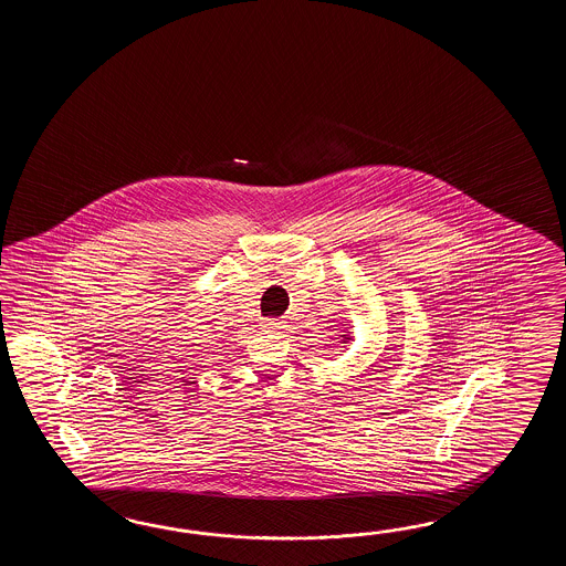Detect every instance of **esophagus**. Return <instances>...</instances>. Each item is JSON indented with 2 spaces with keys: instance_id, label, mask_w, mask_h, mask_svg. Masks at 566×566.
<instances>
[{
  "instance_id": "34e87169",
  "label": "esophagus",
  "mask_w": 566,
  "mask_h": 566,
  "mask_svg": "<svg viewBox=\"0 0 566 566\" xmlns=\"http://www.w3.org/2000/svg\"><path fill=\"white\" fill-rule=\"evenodd\" d=\"M263 327H265L266 332H281L285 325H283L281 319H273V317H271V319L263 322Z\"/></svg>"
}]
</instances>
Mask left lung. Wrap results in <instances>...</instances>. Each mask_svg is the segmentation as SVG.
Listing matches in <instances>:
<instances>
[{"label": "left lung", "instance_id": "obj_1", "mask_svg": "<svg viewBox=\"0 0 566 566\" xmlns=\"http://www.w3.org/2000/svg\"><path fill=\"white\" fill-rule=\"evenodd\" d=\"M349 339H352V337H349V336H342V344H346V342H349Z\"/></svg>", "mask_w": 566, "mask_h": 566}]
</instances>
